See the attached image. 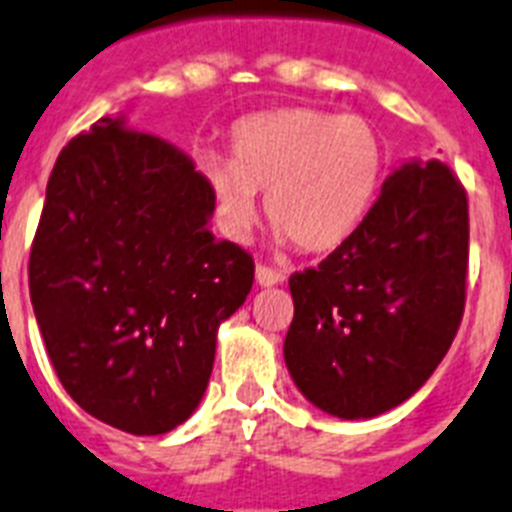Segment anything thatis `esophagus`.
Returning a JSON list of instances; mask_svg holds the SVG:
<instances>
[{"label": "esophagus", "instance_id": "esophagus-1", "mask_svg": "<svg viewBox=\"0 0 512 512\" xmlns=\"http://www.w3.org/2000/svg\"><path fill=\"white\" fill-rule=\"evenodd\" d=\"M285 282V274L272 269V266L259 264L256 266V285L259 287H272V285H282Z\"/></svg>", "mask_w": 512, "mask_h": 512}]
</instances>
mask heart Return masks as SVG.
I'll return each instance as SVG.
<instances>
[{"instance_id":"obj_1","label":"heart","mask_w":512,"mask_h":512,"mask_svg":"<svg viewBox=\"0 0 512 512\" xmlns=\"http://www.w3.org/2000/svg\"><path fill=\"white\" fill-rule=\"evenodd\" d=\"M384 170L377 128L358 114L290 107L232 128V159L198 156L219 222L246 238L266 193L272 227L301 251L337 248L374 204Z\"/></svg>"}]
</instances>
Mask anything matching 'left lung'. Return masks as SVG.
<instances>
[{
  "label": "left lung",
  "instance_id": "1",
  "mask_svg": "<svg viewBox=\"0 0 512 512\" xmlns=\"http://www.w3.org/2000/svg\"><path fill=\"white\" fill-rule=\"evenodd\" d=\"M468 198L437 159L403 162L361 225L290 277L285 363L308 403L374 418L424 387L466 303Z\"/></svg>",
  "mask_w": 512,
  "mask_h": 512
}]
</instances>
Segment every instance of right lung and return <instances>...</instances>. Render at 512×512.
I'll return each instance as SVG.
<instances>
[{"mask_svg":"<svg viewBox=\"0 0 512 512\" xmlns=\"http://www.w3.org/2000/svg\"><path fill=\"white\" fill-rule=\"evenodd\" d=\"M214 196L172 143L101 117L57 156L28 264L67 395L120 432L167 434L196 411L219 324L253 259L209 230Z\"/></svg>","mask_w":512,"mask_h":512,"instance_id":"add662e5","label":"right lung"}]
</instances>
